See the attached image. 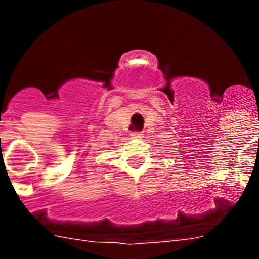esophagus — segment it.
Here are the masks:
<instances>
[{
	"mask_svg": "<svg viewBox=\"0 0 259 259\" xmlns=\"http://www.w3.org/2000/svg\"><path fill=\"white\" fill-rule=\"evenodd\" d=\"M130 137H132V139H142V138L144 137V135H143L142 133L134 132V133H132V134H130Z\"/></svg>",
	"mask_w": 259,
	"mask_h": 259,
	"instance_id": "esophagus-1",
	"label": "esophagus"
}]
</instances>
